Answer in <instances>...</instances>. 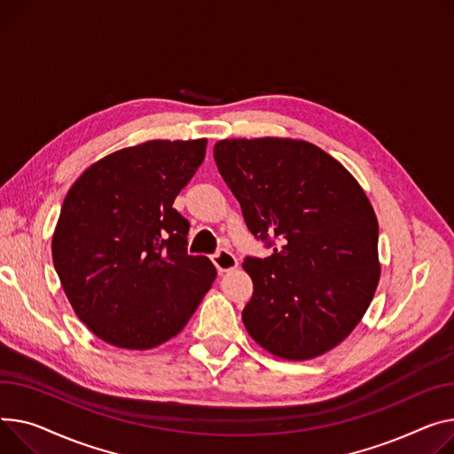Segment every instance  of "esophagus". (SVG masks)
I'll return each mask as SVG.
<instances>
[{
	"label": "esophagus",
	"mask_w": 454,
	"mask_h": 454,
	"mask_svg": "<svg viewBox=\"0 0 454 454\" xmlns=\"http://www.w3.org/2000/svg\"><path fill=\"white\" fill-rule=\"evenodd\" d=\"M211 261H214V264L217 266V270L221 271V274H223V271H230V270L237 268V264H239L237 257L231 252H228L226 248L217 250V254L211 255Z\"/></svg>",
	"instance_id": "esophagus-1"
}]
</instances>
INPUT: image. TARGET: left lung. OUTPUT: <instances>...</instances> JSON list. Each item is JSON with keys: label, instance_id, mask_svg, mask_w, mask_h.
Wrapping results in <instances>:
<instances>
[{"label": "left lung", "instance_id": "8db88e82", "mask_svg": "<svg viewBox=\"0 0 454 454\" xmlns=\"http://www.w3.org/2000/svg\"><path fill=\"white\" fill-rule=\"evenodd\" d=\"M214 157L248 230L274 247L270 257L243 262L254 281L243 310L248 334L295 361L334 348L364 317L380 281L378 219L365 192L305 140H221Z\"/></svg>", "mask_w": 454, "mask_h": 454}]
</instances>
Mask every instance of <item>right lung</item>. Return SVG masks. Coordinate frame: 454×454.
<instances>
[{"label":"right lung","mask_w":454,"mask_h":454,"mask_svg":"<svg viewBox=\"0 0 454 454\" xmlns=\"http://www.w3.org/2000/svg\"><path fill=\"white\" fill-rule=\"evenodd\" d=\"M206 138L149 140L89 166L71 186L52 261L80 321L109 345L147 350L190 321L217 270L188 255L190 223L173 207Z\"/></svg>","instance_id":"right-lung-1"}]
</instances>
